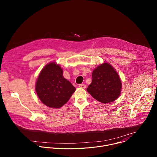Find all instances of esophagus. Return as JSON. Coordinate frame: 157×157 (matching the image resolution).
<instances>
[{
	"instance_id": "esophagus-1",
	"label": "esophagus",
	"mask_w": 157,
	"mask_h": 157,
	"mask_svg": "<svg viewBox=\"0 0 157 157\" xmlns=\"http://www.w3.org/2000/svg\"><path fill=\"white\" fill-rule=\"evenodd\" d=\"M79 87L81 88H82V89H85L86 87V85L84 84H81L79 85Z\"/></svg>"
}]
</instances>
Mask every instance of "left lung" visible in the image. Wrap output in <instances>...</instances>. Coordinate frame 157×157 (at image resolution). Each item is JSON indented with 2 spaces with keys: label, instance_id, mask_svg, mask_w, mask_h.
<instances>
[{
  "label": "left lung",
  "instance_id": "1",
  "mask_svg": "<svg viewBox=\"0 0 157 157\" xmlns=\"http://www.w3.org/2000/svg\"><path fill=\"white\" fill-rule=\"evenodd\" d=\"M92 82L87 91L100 102L107 104L114 101L121 94L122 82L118 73L110 64L102 63L92 73Z\"/></svg>",
  "mask_w": 157,
  "mask_h": 157
}]
</instances>
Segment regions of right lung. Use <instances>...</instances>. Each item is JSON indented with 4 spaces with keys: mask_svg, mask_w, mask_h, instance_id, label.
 <instances>
[{
    "mask_svg": "<svg viewBox=\"0 0 157 157\" xmlns=\"http://www.w3.org/2000/svg\"><path fill=\"white\" fill-rule=\"evenodd\" d=\"M59 64L52 62L41 71L35 84L40 101L52 108H59L68 101L76 88L63 76Z\"/></svg>",
    "mask_w": 157,
    "mask_h": 157,
    "instance_id": "obj_1",
    "label": "right lung"
}]
</instances>
